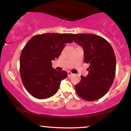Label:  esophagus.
<instances>
[{"label": "esophagus", "instance_id": "obj_1", "mask_svg": "<svg viewBox=\"0 0 131 131\" xmlns=\"http://www.w3.org/2000/svg\"><path fill=\"white\" fill-rule=\"evenodd\" d=\"M67 73H68V76H69V77H70L72 75H73V73L71 72H70V71H69V72H67Z\"/></svg>", "mask_w": 131, "mask_h": 131}]
</instances>
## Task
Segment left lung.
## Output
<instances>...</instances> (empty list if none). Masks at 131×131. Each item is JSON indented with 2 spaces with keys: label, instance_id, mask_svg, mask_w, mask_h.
Wrapping results in <instances>:
<instances>
[{
  "label": "left lung",
  "instance_id": "obj_1",
  "mask_svg": "<svg viewBox=\"0 0 131 131\" xmlns=\"http://www.w3.org/2000/svg\"><path fill=\"white\" fill-rule=\"evenodd\" d=\"M70 35L84 49V62L90 64L88 75L81 76L80 82L75 85L76 93L87 101L101 99L109 90L115 78L116 59L113 47L99 35L92 34Z\"/></svg>",
  "mask_w": 131,
  "mask_h": 131
}]
</instances>
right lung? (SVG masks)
I'll return each instance as SVG.
<instances>
[{
	"mask_svg": "<svg viewBox=\"0 0 131 131\" xmlns=\"http://www.w3.org/2000/svg\"><path fill=\"white\" fill-rule=\"evenodd\" d=\"M72 42L67 34L47 33L35 35L26 43L20 55V72L23 85L32 96L44 99L57 92L67 73L53 69L51 61L58 58L66 43Z\"/></svg>",
	"mask_w": 131,
	"mask_h": 131,
	"instance_id": "add662e5",
	"label": "right lung"
}]
</instances>
